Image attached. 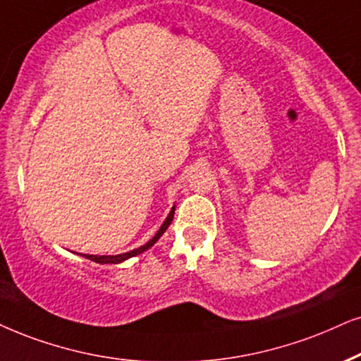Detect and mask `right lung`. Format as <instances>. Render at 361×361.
<instances>
[{
  "label": "right lung",
  "instance_id": "right-lung-1",
  "mask_svg": "<svg viewBox=\"0 0 361 361\" xmlns=\"http://www.w3.org/2000/svg\"><path fill=\"white\" fill-rule=\"evenodd\" d=\"M173 216H175V207L171 208V212H170V214H168V216H166V220L163 221V225L159 226V230L157 231V235H154L153 238L148 241V243H145L143 246H140V248L131 250V252H126V253H121V255H81V253H80V255H81V257H85V258L91 259V262L99 263V264H106V263L116 264V263L125 262V259H128V258H133V257H136V255H140V253L147 252L148 248H152V246H153L154 243H157V241L159 240V236H161L163 233H165V231L168 230V226L171 225Z\"/></svg>",
  "mask_w": 361,
  "mask_h": 361
}]
</instances>
